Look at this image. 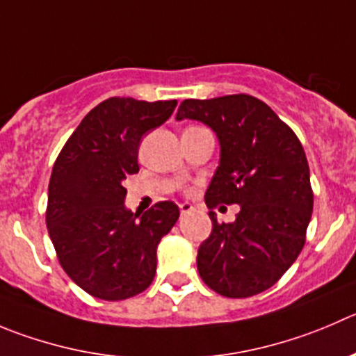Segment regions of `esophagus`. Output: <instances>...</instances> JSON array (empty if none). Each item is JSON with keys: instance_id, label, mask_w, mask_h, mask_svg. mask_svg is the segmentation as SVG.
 Here are the masks:
<instances>
[{"instance_id": "34e87169", "label": "esophagus", "mask_w": 356, "mask_h": 356, "mask_svg": "<svg viewBox=\"0 0 356 356\" xmlns=\"http://www.w3.org/2000/svg\"><path fill=\"white\" fill-rule=\"evenodd\" d=\"M192 209H194V206H192L191 202H181V204H180V213H181V215H187V213H191Z\"/></svg>"}]
</instances>
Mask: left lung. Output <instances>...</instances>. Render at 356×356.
I'll return each mask as SVG.
<instances>
[{
	"label": "left lung",
	"instance_id": "8db88e82",
	"mask_svg": "<svg viewBox=\"0 0 356 356\" xmlns=\"http://www.w3.org/2000/svg\"><path fill=\"white\" fill-rule=\"evenodd\" d=\"M197 120L216 134L218 168L206 191L209 209L239 204L234 222L218 223L197 250L202 282L231 299L270 289L296 262L313 213L306 154L285 122L248 94L185 99L176 120Z\"/></svg>",
	"mask_w": 356,
	"mask_h": 356
}]
</instances>
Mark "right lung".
Wrapping results in <instances>:
<instances>
[{
    "label": "right lung",
    "mask_w": 356,
    "mask_h": 356,
    "mask_svg": "<svg viewBox=\"0 0 356 356\" xmlns=\"http://www.w3.org/2000/svg\"><path fill=\"white\" fill-rule=\"evenodd\" d=\"M176 99L110 97L86 115L60 150L49 184L47 229L67 276L92 297L124 300L150 286L157 246L180 216L172 201L143 215L125 206L124 180L140 171L138 148Z\"/></svg>",
    "instance_id": "add662e5"
}]
</instances>
